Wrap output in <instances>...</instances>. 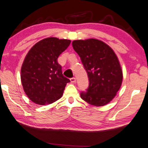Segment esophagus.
Here are the masks:
<instances>
[{
  "instance_id": "34e87169",
  "label": "esophagus",
  "mask_w": 148,
  "mask_h": 148,
  "mask_svg": "<svg viewBox=\"0 0 148 148\" xmlns=\"http://www.w3.org/2000/svg\"><path fill=\"white\" fill-rule=\"evenodd\" d=\"M70 80H71V82L72 84H75V83L76 82V79L75 78V77H72V78H71V79H70Z\"/></svg>"
}]
</instances>
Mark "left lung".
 <instances>
[{
  "label": "left lung",
  "mask_w": 148,
  "mask_h": 148,
  "mask_svg": "<svg viewBox=\"0 0 148 148\" xmlns=\"http://www.w3.org/2000/svg\"><path fill=\"white\" fill-rule=\"evenodd\" d=\"M86 71L89 86L81 98L95 106H104L114 98L123 81V72L114 52L96 39L74 40L72 43Z\"/></svg>",
  "instance_id": "left-lung-1"
}]
</instances>
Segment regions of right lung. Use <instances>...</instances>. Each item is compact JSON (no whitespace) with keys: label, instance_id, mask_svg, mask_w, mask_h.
<instances>
[{"label":"right lung","instance_id":"right-lung-1","mask_svg":"<svg viewBox=\"0 0 148 148\" xmlns=\"http://www.w3.org/2000/svg\"><path fill=\"white\" fill-rule=\"evenodd\" d=\"M71 40L47 38L40 40L26 55L21 70L24 92L36 104H52L62 96L70 80L62 75L58 58Z\"/></svg>","mask_w":148,"mask_h":148}]
</instances>
